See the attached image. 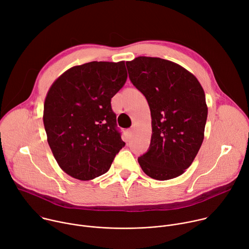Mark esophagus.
Listing matches in <instances>:
<instances>
[{"label":"esophagus","instance_id":"obj_1","mask_svg":"<svg viewBox=\"0 0 249 249\" xmlns=\"http://www.w3.org/2000/svg\"><path fill=\"white\" fill-rule=\"evenodd\" d=\"M127 133H128V136H129V137H132L133 134H134V129H133V128L128 129V130H127Z\"/></svg>","mask_w":249,"mask_h":249}]
</instances>
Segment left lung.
Segmentation results:
<instances>
[{"label": "left lung", "instance_id": "obj_1", "mask_svg": "<svg viewBox=\"0 0 249 249\" xmlns=\"http://www.w3.org/2000/svg\"><path fill=\"white\" fill-rule=\"evenodd\" d=\"M126 66L131 83L145 95L152 116L151 144L138 161L154 179L179 176L203 143L208 115L204 90L187 70L164 59L138 57Z\"/></svg>", "mask_w": 249, "mask_h": 249}]
</instances>
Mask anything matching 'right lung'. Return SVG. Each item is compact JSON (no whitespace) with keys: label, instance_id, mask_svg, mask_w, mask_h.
<instances>
[{"label":"right lung","instance_id":"right-lung-1","mask_svg":"<svg viewBox=\"0 0 249 249\" xmlns=\"http://www.w3.org/2000/svg\"><path fill=\"white\" fill-rule=\"evenodd\" d=\"M127 81L124 61L89 62L69 69L50 88L43 122L60 167L80 180L107 172L125 146L111 98Z\"/></svg>","mask_w":249,"mask_h":249}]
</instances>
